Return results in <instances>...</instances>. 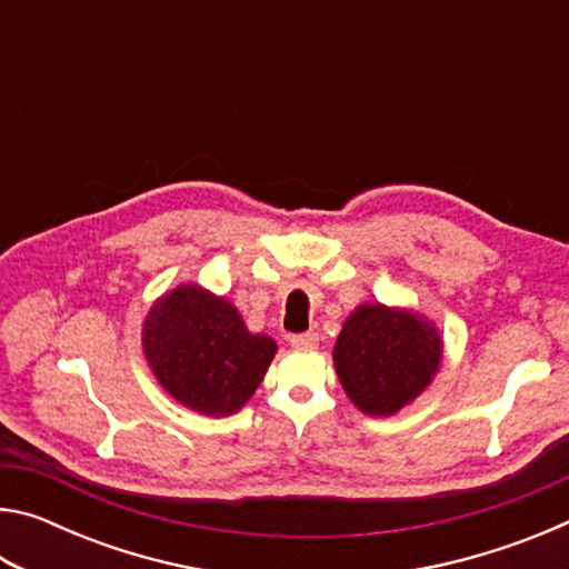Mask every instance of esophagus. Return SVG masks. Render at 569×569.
I'll return each instance as SVG.
<instances>
[{"mask_svg":"<svg viewBox=\"0 0 569 569\" xmlns=\"http://www.w3.org/2000/svg\"><path fill=\"white\" fill-rule=\"evenodd\" d=\"M288 341H291L293 349H316V346H319V333H313V331L293 333Z\"/></svg>","mask_w":569,"mask_h":569,"instance_id":"1","label":"esophagus"}]
</instances>
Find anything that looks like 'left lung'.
<instances>
[{
  "label": "left lung",
  "mask_w": 569,
  "mask_h": 569,
  "mask_svg": "<svg viewBox=\"0 0 569 569\" xmlns=\"http://www.w3.org/2000/svg\"><path fill=\"white\" fill-rule=\"evenodd\" d=\"M441 361L437 329L417 313L363 303L333 346L343 391L363 413L391 417L429 387Z\"/></svg>",
  "instance_id": "obj_1"
}]
</instances>
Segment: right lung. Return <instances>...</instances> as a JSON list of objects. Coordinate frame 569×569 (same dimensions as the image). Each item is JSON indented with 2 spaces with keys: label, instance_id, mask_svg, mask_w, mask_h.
Instances as JSON below:
<instances>
[{
  "label": "right lung",
  "instance_id": "add662e5",
  "mask_svg": "<svg viewBox=\"0 0 569 569\" xmlns=\"http://www.w3.org/2000/svg\"><path fill=\"white\" fill-rule=\"evenodd\" d=\"M142 351L172 399L206 417H226L253 397L276 343L250 333L226 298L178 286L150 308Z\"/></svg>",
  "mask_w": 569,
  "mask_h": 569
}]
</instances>
